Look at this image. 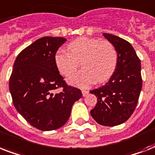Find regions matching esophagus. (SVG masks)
Returning a JSON list of instances; mask_svg holds the SVG:
<instances>
[{
	"instance_id": "esophagus-1",
	"label": "esophagus",
	"mask_w": 155,
	"mask_h": 155,
	"mask_svg": "<svg viewBox=\"0 0 155 155\" xmlns=\"http://www.w3.org/2000/svg\"><path fill=\"white\" fill-rule=\"evenodd\" d=\"M88 91H87V90H82V94L84 97H86L87 94H88Z\"/></svg>"
}]
</instances>
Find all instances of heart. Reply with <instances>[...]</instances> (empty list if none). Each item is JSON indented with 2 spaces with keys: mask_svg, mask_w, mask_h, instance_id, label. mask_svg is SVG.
Instances as JSON below:
<instances>
[{
  "mask_svg": "<svg viewBox=\"0 0 155 155\" xmlns=\"http://www.w3.org/2000/svg\"><path fill=\"white\" fill-rule=\"evenodd\" d=\"M69 51L59 49L54 55L58 71L65 76L75 72L81 61L83 70L68 80L69 84L87 88L95 83L107 81L115 71L117 52L113 43L96 38H79L68 45Z\"/></svg>",
  "mask_w": 155,
  "mask_h": 155,
  "instance_id": "1",
  "label": "heart"
}]
</instances>
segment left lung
<instances>
[{
	"label": "left lung",
	"mask_w": 155,
	"mask_h": 155,
	"mask_svg": "<svg viewBox=\"0 0 155 155\" xmlns=\"http://www.w3.org/2000/svg\"><path fill=\"white\" fill-rule=\"evenodd\" d=\"M103 36L115 47L117 63L108 82L90 91L97 97L90 113L100 125L115 126L126 121L137 106L142 87L141 61L129 42L110 34Z\"/></svg>",
	"instance_id": "obj_1"
}]
</instances>
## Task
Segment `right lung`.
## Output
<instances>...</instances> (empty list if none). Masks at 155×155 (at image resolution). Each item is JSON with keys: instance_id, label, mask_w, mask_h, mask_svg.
<instances>
[{"instance_id": "add662e5", "label": "right lung", "mask_w": 155, "mask_h": 155, "mask_svg": "<svg viewBox=\"0 0 155 155\" xmlns=\"http://www.w3.org/2000/svg\"><path fill=\"white\" fill-rule=\"evenodd\" d=\"M66 41L61 37L36 40L16 58L9 79L17 111L42 131L62 127L70 117L73 104L82 97L80 89L66 84L54 62L55 53ZM59 87L63 91L54 93Z\"/></svg>"}]
</instances>
